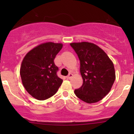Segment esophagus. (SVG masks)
Here are the masks:
<instances>
[{
  "mask_svg": "<svg viewBox=\"0 0 134 134\" xmlns=\"http://www.w3.org/2000/svg\"><path fill=\"white\" fill-rule=\"evenodd\" d=\"M72 76H73V74H71V73H69L68 76H67V79H70V78H71Z\"/></svg>",
  "mask_w": 134,
  "mask_h": 134,
  "instance_id": "34e87169",
  "label": "esophagus"
}]
</instances>
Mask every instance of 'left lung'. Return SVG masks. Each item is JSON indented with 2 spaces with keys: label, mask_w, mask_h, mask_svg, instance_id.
<instances>
[{
  "label": "left lung",
  "mask_w": 134,
  "mask_h": 134,
  "mask_svg": "<svg viewBox=\"0 0 134 134\" xmlns=\"http://www.w3.org/2000/svg\"><path fill=\"white\" fill-rule=\"evenodd\" d=\"M70 44L79 57L83 79L82 86L75 90V94L87 103L101 100L110 92L115 80L113 62L96 44L89 42Z\"/></svg>",
  "instance_id": "1"
}]
</instances>
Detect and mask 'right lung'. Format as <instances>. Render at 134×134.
I'll list each match as a JSON object with an SVG mask.
<instances>
[{"instance_id": "add662e5", "label": "right lung", "mask_w": 134, "mask_h": 134, "mask_svg": "<svg viewBox=\"0 0 134 134\" xmlns=\"http://www.w3.org/2000/svg\"><path fill=\"white\" fill-rule=\"evenodd\" d=\"M62 43L48 42L34 48L23 59L20 75L27 93L38 100H44L57 92L63 80L58 77L54 59Z\"/></svg>"}]
</instances>
